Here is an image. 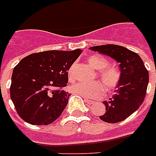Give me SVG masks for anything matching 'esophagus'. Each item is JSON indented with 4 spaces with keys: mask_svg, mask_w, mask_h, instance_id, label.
<instances>
[{
    "mask_svg": "<svg viewBox=\"0 0 156 156\" xmlns=\"http://www.w3.org/2000/svg\"><path fill=\"white\" fill-rule=\"evenodd\" d=\"M84 100H85V101H86V103H87L88 104H94V101H93V100H87V99H84Z\"/></svg>",
    "mask_w": 156,
    "mask_h": 156,
    "instance_id": "1",
    "label": "esophagus"
}]
</instances>
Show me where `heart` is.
I'll use <instances>...</instances> for the list:
<instances>
[{"label":"heart","mask_w":156,"mask_h":156,"mask_svg":"<svg viewBox=\"0 0 156 156\" xmlns=\"http://www.w3.org/2000/svg\"><path fill=\"white\" fill-rule=\"evenodd\" d=\"M87 61L93 68L99 70L98 77L103 84L99 82H95L90 84L78 83L70 87V90L73 93L84 98H96L104 94V85L108 90H112L116 87L120 81V73L113 66H107L108 61L104 56L98 54L91 55L87 58ZM67 75L69 81L74 79V65L69 67Z\"/></svg>","instance_id":"b5f03b06"}]
</instances>
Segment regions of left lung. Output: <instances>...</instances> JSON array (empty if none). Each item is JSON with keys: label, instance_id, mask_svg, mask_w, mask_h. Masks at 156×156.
<instances>
[{"label": "left lung", "instance_id": "left-lung-1", "mask_svg": "<svg viewBox=\"0 0 156 156\" xmlns=\"http://www.w3.org/2000/svg\"><path fill=\"white\" fill-rule=\"evenodd\" d=\"M90 50L107 55L119 63L121 75L112 97L104 101L106 112L100 118L108 123H117L130 116L145 99L149 73L138 54L116 44L90 47Z\"/></svg>", "mask_w": 156, "mask_h": 156}]
</instances>
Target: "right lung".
Returning <instances> with one entry per match:
<instances>
[{
    "label": "right lung",
    "instance_id": "right-lung-1",
    "mask_svg": "<svg viewBox=\"0 0 156 156\" xmlns=\"http://www.w3.org/2000/svg\"><path fill=\"white\" fill-rule=\"evenodd\" d=\"M82 52L52 50L28 55L14 67L10 97L23 120L36 126L49 125L61 116L70 95L61 90L68 70Z\"/></svg>",
    "mask_w": 156,
    "mask_h": 156
}]
</instances>
